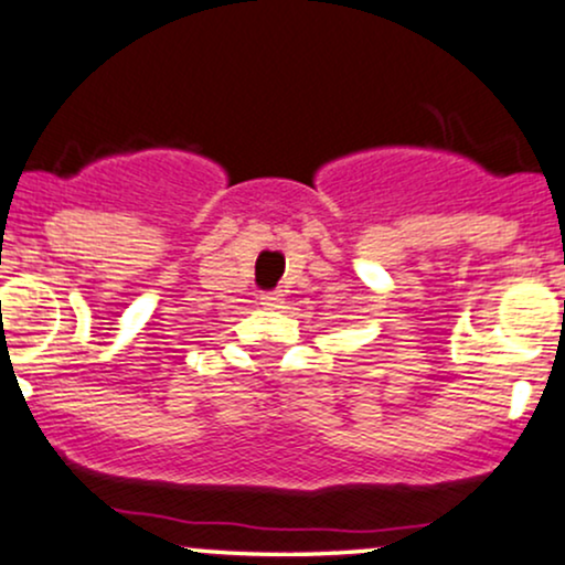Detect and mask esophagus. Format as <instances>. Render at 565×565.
Masks as SVG:
<instances>
[{"label": "esophagus", "mask_w": 565, "mask_h": 565, "mask_svg": "<svg viewBox=\"0 0 565 565\" xmlns=\"http://www.w3.org/2000/svg\"><path fill=\"white\" fill-rule=\"evenodd\" d=\"M260 300H263L265 308H278V305H281V300H284V295H281V291H263Z\"/></svg>", "instance_id": "esophagus-1"}]
</instances>
